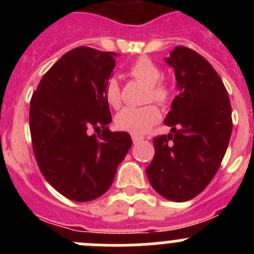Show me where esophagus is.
<instances>
[{
  "instance_id": "34e87169",
  "label": "esophagus",
  "mask_w": 254,
  "mask_h": 254,
  "mask_svg": "<svg viewBox=\"0 0 254 254\" xmlns=\"http://www.w3.org/2000/svg\"><path fill=\"white\" fill-rule=\"evenodd\" d=\"M131 139H132V142H134V143H139V142L142 141L143 137L142 136H139V135H132Z\"/></svg>"
}]
</instances>
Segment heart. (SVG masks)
<instances>
[{
    "mask_svg": "<svg viewBox=\"0 0 254 254\" xmlns=\"http://www.w3.org/2000/svg\"><path fill=\"white\" fill-rule=\"evenodd\" d=\"M127 73L136 81L146 84V102H155L160 106H167L170 103L172 88L165 79H161V70L152 60L146 56H140L127 67ZM104 98L113 108H119L122 104L119 82L114 77L109 78L104 86ZM160 119V109L153 104H147L140 108L127 107L122 109L115 118V123L120 130L134 135H142L157 124Z\"/></svg>",
    "mask_w": 254,
    "mask_h": 254,
    "instance_id": "obj_1",
    "label": "heart"
}]
</instances>
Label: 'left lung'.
Segmentation results:
<instances>
[{
	"instance_id": "left-lung-1",
	"label": "left lung",
	"mask_w": 254,
	"mask_h": 254,
	"mask_svg": "<svg viewBox=\"0 0 254 254\" xmlns=\"http://www.w3.org/2000/svg\"><path fill=\"white\" fill-rule=\"evenodd\" d=\"M166 61L179 88L165 120L172 134L153 137L155 156L146 173L163 198L187 201L219 171L232 132L231 103L221 77L200 54L176 47Z\"/></svg>"
}]
</instances>
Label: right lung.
<instances>
[{
	"label": "right lung",
	"instance_id": "obj_1",
	"mask_svg": "<svg viewBox=\"0 0 254 254\" xmlns=\"http://www.w3.org/2000/svg\"><path fill=\"white\" fill-rule=\"evenodd\" d=\"M115 55L88 47L67 51L30 99V135L40 172L59 193L79 203L108 190L132 143L127 132L108 127L104 86Z\"/></svg>",
	"mask_w": 254,
	"mask_h": 254
}]
</instances>
